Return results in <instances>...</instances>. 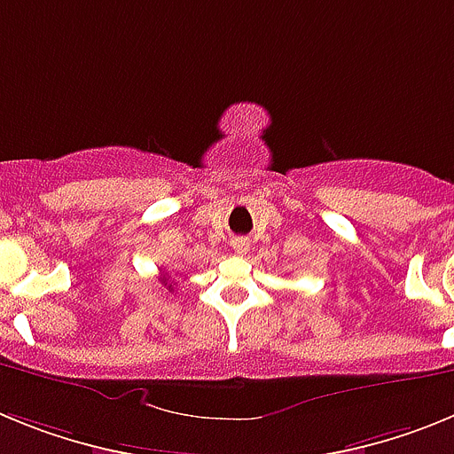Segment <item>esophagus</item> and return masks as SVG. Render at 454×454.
Here are the masks:
<instances>
[{"label": "esophagus", "instance_id": "obj_1", "mask_svg": "<svg viewBox=\"0 0 454 454\" xmlns=\"http://www.w3.org/2000/svg\"><path fill=\"white\" fill-rule=\"evenodd\" d=\"M231 247H234L236 254H246V252L250 250V243H247L246 239H234V243H231Z\"/></svg>", "mask_w": 454, "mask_h": 454}]
</instances>
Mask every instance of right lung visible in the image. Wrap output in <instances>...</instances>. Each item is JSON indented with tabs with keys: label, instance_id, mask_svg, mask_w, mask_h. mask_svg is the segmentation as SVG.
<instances>
[{
	"label": "right lung",
	"instance_id": "add662e5",
	"mask_svg": "<svg viewBox=\"0 0 454 454\" xmlns=\"http://www.w3.org/2000/svg\"><path fill=\"white\" fill-rule=\"evenodd\" d=\"M161 282H163V284H166V286H168V288H172V284H168V277H166V275H163V279H161Z\"/></svg>",
	"mask_w": 454,
	"mask_h": 454
}]
</instances>
